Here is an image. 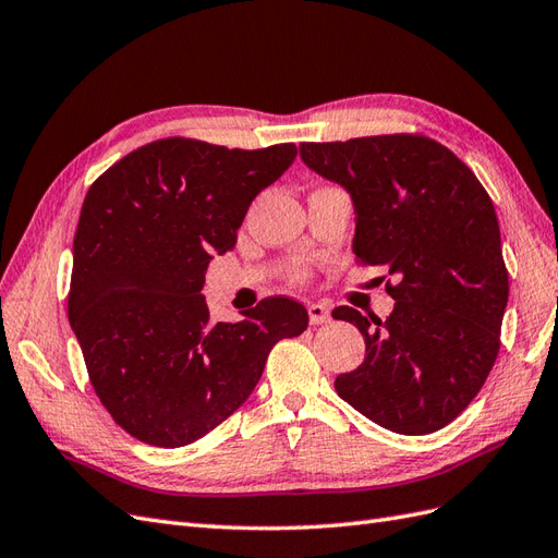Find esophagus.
<instances>
[{
	"instance_id": "1",
	"label": "esophagus",
	"mask_w": 558,
	"mask_h": 558,
	"mask_svg": "<svg viewBox=\"0 0 558 558\" xmlns=\"http://www.w3.org/2000/svg\"><path fill=\"white\" fill-rule=\"evenodd\" d=\"M307 312H310L312 326L328 324V320H330V307L326 305V302H312V305L307 307Z\"/></svg>"
}]
</instances>
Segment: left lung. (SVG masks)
Instances as JSON below:
<instances>
[{
  "label": "left lung",
  "mask_w": 558,
  "mask_h": 558,
  "mask_svg": "<svg viewBox=\"0 0 558 558\" xmlns=\"http://www.w3.org/2000/svg\"><path fill=\"white\" fill-rule=\"evenodd\" d=\"M310 170L340 183L356 211L353 253L398 283L391 316L337 307L365 359L335 391L400 435L445 428L480 393L500 349L510 281L494 202L470 167L424 134L300 144Z\"/></svg>",
  "instance_id": "8db88e82"
}]
</instances>
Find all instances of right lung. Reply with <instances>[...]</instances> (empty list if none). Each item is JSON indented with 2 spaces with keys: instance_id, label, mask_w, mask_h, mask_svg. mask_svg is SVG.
<instances>
[{
  "instance_id": "1",
  "label": "right lung",
  "mask_w": 558,
  "mask_h": 558,
  "mask_svg": "<svg viewBox=\"0 0 558 558\" xmlns=\"http://www.w3.org/2000/svg\"><path fill=\"white\" fill-rule=\"evenodd\" d=\"M298 156L197 140L150 142L99 177L74 234L70 324L107 412L137 440H199L256 388L283 337L307 330L295 300L265 298L244 320L209 318V260L238 242L248 205Z\"/></svg>"
}]
</instances>
